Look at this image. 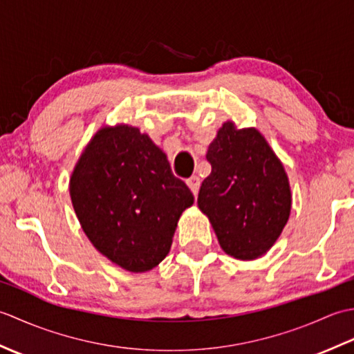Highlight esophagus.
Listing matches in <instances>:
<instances>
[{
	"label": "esophagus",
	"instance_id": "34e87169",
	"mask_svg": "<svg viewBox=\"0 0 354 354\" xmlns=\"http://www.w3.org/2000/svg\"><path fill=\"white\" fill-rule=\"evenodd\" d=\"M187 185L190 187V190L193 192L194 196H196L198 192H199V187H201V179L198 176H192L187 179Z\"/></svg>",
	"mask_w": 354,
	"mask_h": 354
}]
</instances>
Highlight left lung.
Masks as SVG:
<instances>
[{"mask_svg": "<svg viewBox=\"0 0 354 354\" xmlns=\"http://www.w3.org/2000/svg\"><path fill=\"white\" fill-rule=\"evenodd\" d=\"M212 173L201 185L198 207L222 250L237 260L265 255L289 221L292 193L280 158L255 127L225 122L209 142Z\"/></svg>", "mask_w": 354, "mask_h": 354, "instance_id": "left-lung-1", "label": "left lung"}]
</instances>
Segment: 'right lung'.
I'll use <instances>...</instances> for the list:
<instances>
[{
    "label": "right lung",
    "instance_id": "obj_1",
    "mask_svg": "<svg viewBox=\"0 0 354 354\" xmlns=\"http://www.w3.org/2000/svg\"><path fill=\"white\" fill-rule=\"evenodd\" d=\"M70 196L89 242L114 265L146 272L169 254L194 198L162 150L138 127L103 126L74 165Z\"/></svg>",
    "mask_w": 354,
    "mask_h": 354
}]
</instances>
